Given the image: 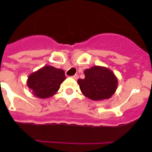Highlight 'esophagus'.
Returning <instances> with one entry per match:
<instances>
[{"instance_id":"34e87169","label":"esophagus","mask_w":152,"mask_h":152,"mask_svg":"<svg viewBox=\"0 0 152 152\" xmlns=\"http://www.w3.org/2000/svg\"><path fill=\"white\" fill-rule=\"evenodd\" d=\"M72 77H73L74 79H75V80H76V79L78 78V75H75L74 76H72Z\"/></svg>"}]
</instances>
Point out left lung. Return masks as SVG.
I'll use <instances>...</instances> for the list:
<instances>
[{"label":"left lung","mask_w":152,"mask_h":152,"mask_svg":"<svg viewBox=\"0 0 152 152\" xmlns=\"http://www.w3.org/2000/svg\"><path fill=\"white\" fill-rule=\"evenodd\" d=\"M84 79L77 80L83 94L92 100L110 98L116 92L118 80L109 68L94 66L84 71Z\"/></svg>","instance_id":"1"}]
</instances>
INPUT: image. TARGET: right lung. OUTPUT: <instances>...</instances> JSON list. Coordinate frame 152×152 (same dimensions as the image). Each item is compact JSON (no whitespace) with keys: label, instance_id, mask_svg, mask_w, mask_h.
<instances>
[{"label":"right lung","instance_id":"add662e5","mask_svg":"<svg viewBox=\"0 0 152 152\" xmlns=\"http://www.w3.org/2000/svg\"><path fill=\"white\" fill-rule=\"evenodd\" d=\"M65 78L66 77L62 69L46 65L29 75L27 86L33 95L44 99L56 94Z\"/></svg>","mask_w":152,"mask_h":152}]
</instances>
